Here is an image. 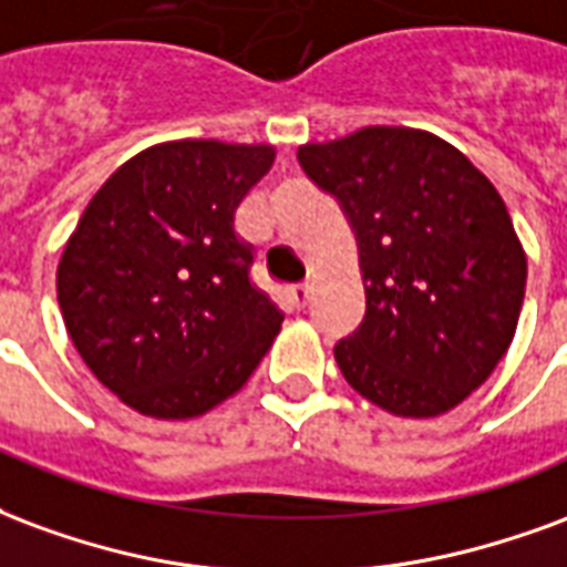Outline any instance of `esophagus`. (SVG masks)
Instances as JSON below:
<instances>
[{
    "instance_id": "esophagus-1",
    "label": "esophagus",
    "mask_w": 567,
    "mask_h": 567,
    "mask_svg": "<svg viewBox=\"0 0 567 567\" xmlns=\"http://www.w3.org/2000/svg\"><path fill=\"white\" fill-rule=\"evenodd\" d=\"M287 296L289 301H292V305L301 311V308L308 305V299H311V287H308V284H296V287L287 289Z\"/></svg>"
}]
</instances>
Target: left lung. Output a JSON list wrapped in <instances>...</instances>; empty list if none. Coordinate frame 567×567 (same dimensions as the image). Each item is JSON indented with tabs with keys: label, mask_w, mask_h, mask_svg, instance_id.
<instances>
[{
	"label": "left lung",
	"mask_w": 567,
	"mask_h": 567,
	"mask_svg": "<svg viewBox=\"0 0 567 567\" xmlns=\"http://www.w3.org/2000/svg\"><path fill=\"white\" fill-rule=\"evenodd\" d=\"M359 241L365 320L334 344L344 380L383 411L437 416L514 341L526 254L498 189L432 132L369 126L299 147Z\"/></svg>",
	"instance_id": "left-lung-1"
}]
</instances>
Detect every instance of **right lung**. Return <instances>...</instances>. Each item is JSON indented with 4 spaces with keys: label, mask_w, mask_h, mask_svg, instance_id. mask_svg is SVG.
I'll return each instance as SVG.
<instances>
[{
    "label": "right lung",
    "mask_w": 567,
    "mask_h": 567,
    "mask_svg": "<svg viewBox=\"0 0 567 567\" xmlns=\"http://www.w3.org/2000/svg\"><path fill=\"white\" fill-rule=\"evenodd\" d=\"M275 163L268 144L184 138L102 184L56 268L78 353L120 402L187 420L238 392L284 311L250 280L235 208Z\"/></svg>",
    "instance_id": "add662e5"
}]
</instances>
